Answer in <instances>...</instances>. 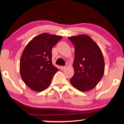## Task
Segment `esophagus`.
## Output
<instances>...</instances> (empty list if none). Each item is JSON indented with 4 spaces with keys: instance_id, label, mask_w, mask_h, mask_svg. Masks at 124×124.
Listing matches in <instances>:
<instances>
[{
    "instance_id": "esophagus-1",
    "label": "esophagus",
    "mask_w": 124,
    "mask_h": 124,
    "mask_svg": "<svg viewBox=\"0 0 124 124\" xmlns=\"http://www.w3.org/2000/svg\"><path fill=\"white\" fill-rule=\"evenodd\" d=\"M60 69H61V70H64V69L65 68V67H64V66H61V67H60Z\"/></svg>"
}]
</instances>
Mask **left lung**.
Returning a JSON list of instances; mask_svg holds the SVG:
<instances>
[{
    "instance_id": "left-lung-1",
    "label": "left lung",
    "mask_w": 124,
    "mask_h": 124,
    "mask_svg": "<svg viewBox=\"0 0 124 124\" xmlns=\"http://www.w3.org/2000/svg\"><path fill=\"white\" fill-rule=\"evenodd\" d=\"M75 47L74 74L70 82L78 90L85 92L97 85L104 73V61L99 46L85 34L68 37Z\"/></svg>"
}]
</instances>
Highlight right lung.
Listing matches in <instances>:
<instances>
[{"label": "right lung", "mask_w": 124, "mask_h": 124, "mask_svg": "<svg viewBox=\"0 0 124 124\" xmlns=\"http://www.w3.org/2000/svg\"><path fill=\"white\" fill-rule=\"evenodd\" d=\"M62 36L40 34L29 42L22 54L20 62V75L32 90L42 91L50 86L59 69L52 62V48Z\"/></svg>", "instance_id": "right-lung-1"}]
</instances>
